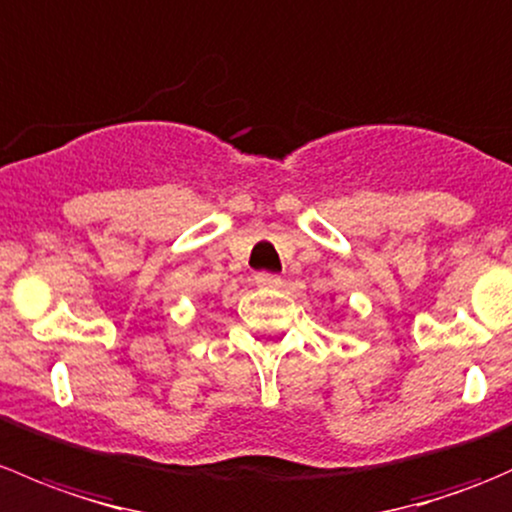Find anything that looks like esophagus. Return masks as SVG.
Instances as JSON below:
<instances>
[{"label": "esophagus", "mask_w": 512, "mask_h": 512, "mask_svg": "<svg viewBox=\"0 0 512 512\" xmlns=\"http://www.w3.org/2000/svg\"><path fill=\"white\" fill-rule=\"evenodd\" d=\"M255 285L260 289H277L282 285V277L272 275V272H257L255 275Z\"/></svg>", "instance_id": "34e87169"}]
</instances>
